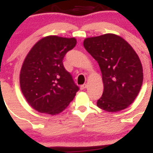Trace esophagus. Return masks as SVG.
Instances as JSON below:
<instances>
[{
    "label": "esophagus",
    "mask_w": 153,
    "mask_h": 153,
    "mask_svg": "<svg viewBox=\"0 0 153 153\" xmlns=\"http://www.w3.org/2000/svg\"><path fill=\"white\" fill-rule=\"evenodd\" d=\"M87 84H83V85H81V89L82 90H83V89H85V88H87Z\"/></svg>",
    "instance_id": "esophagus-1"
}]
</instances>
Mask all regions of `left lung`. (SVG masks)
<instances>
[{"mask_svg": "<svg viewBox=\"0 0 153 153\" xmlns=\"http://www.w3.org/2000/svg\"><path fill=\"white\" fill-rule=\"evenodd\" d=\"M83 45L102 74L104 91L98 107L109 112L127 108L143 85V67L137 54L128 42L113 34L86 38Z\"/></svg>", "mask_w": 153, "mask_h": 153, "instance_id": "1", "label": "left lung"}]
</instances>
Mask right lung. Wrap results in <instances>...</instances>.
<instances>
[{
    "label": "right lung",
    "instance_id": "1",
    "mask_svg": "<svg viewBox=\"0 0 153 153\" xmlns=\"http://www.w3.org/2000/svg\"><path fill=\"white\" fill-rule=\"evenodd\" d=\"M76 43L74 38L45 37L25 58L20 74L21 91L29 105L39 112L60 113L79 90L63 65L65 54Z\"/></svg>",
    "mask_w": 153,
    "mask_h": 153
}]
</instances>
